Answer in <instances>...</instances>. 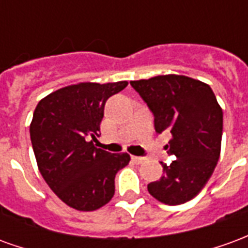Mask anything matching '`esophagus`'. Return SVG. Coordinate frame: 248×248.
Returning a JSON list of instances; mask_svg holds the SVG:
<instances>
[{
  "instance_id": "34e87169",
  "label": "esophagus",
  "mask_w": 248,
  "mask_h": 248,
  "mask_svg": "<svg viewBox=\"0 0 248 248\" xmlns=\"http://www.w3.org/2000/svg\"><path fill=\"white\" fill-rule=\"evenodd\" d=\"M131 161L134 162L135 165H140V163H143L145 162V158H142V156H131Z\"/></svg>"
}]
</instances>
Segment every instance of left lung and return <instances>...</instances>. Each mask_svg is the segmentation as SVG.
Here are the masks:
<instances>
[{
	"label": "left lung",
	"mask_w": 248,
	"mask_h": 248,
	"mask_svg": "<svg viewBox=\"0 0 248 248\" xmlns=\"http://www.w3.org/2000/svg\"><path fill=\"white\" fill-rule=\"evenodd\" d=\"M130 85L154 114L156 133L169 131L166 149L177 159L162 163L163 177L147 185L156 201L175 206L199 194L218 163L223 130V111L204 82L167 74Z\"/></svg>",
	"instance_id": "1"
}]
</instances>
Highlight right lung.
Returning <instances> with one entry per match:
<instances>
[{
	"label": "right lung",
	"instance_id": "right-lung-1",
	"mask_svg": "<svg viewBox=\"0 0 248 248\" xmlns=\"http://www.w3.org/2000/svg\"><path fill=\"white\" fill-rule=\"evenodd\" d=\"M127 81L81 82L42 98L30 124L38 170L57 197L79 211H94L111 201L115 174L127 166V153L111 154L94 145L105 103Z\"/></svg>",
	"mask_w": 248,
	"mask_h": 248
}]
</instances>
